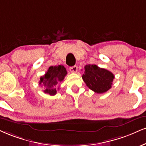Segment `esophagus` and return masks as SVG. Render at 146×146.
Listing matches in <instances>:
<instances>
[{
  "label": "esophagus",
  "mask_w": 146,
  "mask_h": 146,
  "mask_svg": "<svg viewBox=\"0 0 146 146\" xmlns=\"http://www.w3.org/2000/svg\"><path fill=\"white\" fill-rule=\"evenodd\" d=\"M70 72H71L76 73L77 72V70H78V67H77L76 66H72V67L70 68Z\"/></svg>",
  "instance_id": "34e87169"
}]
</instances>
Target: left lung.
<instances>
[{
  "instance_id": "obj_1",
  "label": "left lung",
  "mask_w": 146,
  "mask_h": 146,
  "mask_svg": "<svg viewBox=\"0 0 146 146\" xmlns=\"http://www.w3.org/2000/svg\"><path fill=\"white\" fill-rule=\"evenodd\" d=\"M82 78L90 89L95 93H103L111 87L114 75L96 65L89 64L84 66V74Z\"/></svg>"
}]
</instances>
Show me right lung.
I'll list each match as a JSON object with an SVG mask.
<instances>
[{
    "mask_svg": "<svg viewBox=\"0 0 146 146\" xmlns=\"http://www.w3.org/2000/svg\"><path fill=\"white\" fill-rule=\"evenodd\" d=\"M67 71L64 66H50L45 74L40 78L39 84L44 88L43 92L55 95L57 93L56 86L64 80Z\"/></svg>",
    "mask_w": 146,
    "mask_h": 146,
    "instance_id": "add662e5",
    "label": "right lung"
}]
</instances>
